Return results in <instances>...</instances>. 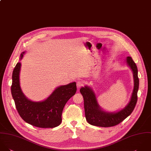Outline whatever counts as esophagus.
Here are the masks:
<instances>
[{
	"instance_id": "esophagus-1",
	"label": "esophagus",
	"mask_w": 151,
	"mask_h": 151,
	"mask_svg": "<svg viewBox=\"0 0 151 151\" xmlns=\"http://www.w3.org/2000/svg\"><path fill=\"white\" fill-rule=\"evenodd\" d=\"M76 85H77V88L79 89V88H81L82 86H83L84 85V83L82 81H78L77 82V84Z\"/></svg>"
}]
</instances>
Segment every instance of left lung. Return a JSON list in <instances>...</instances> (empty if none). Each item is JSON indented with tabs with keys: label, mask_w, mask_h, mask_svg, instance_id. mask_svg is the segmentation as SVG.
I'll use <instances>...</instances> for the list:
<instances>
[{
	"label": "left lung",
	"mask_w": 151,
	"mask_h": 151,
	"mask_svg": "<svg viewBox=\"0 0 151 151\" xmlns=\"http://www.w3.org/2000/svg\"><path fill=\"white\" fill-rule=\"evenodd\" d=\"M127 62L133 72L134 88L131 99L128 105L117 113H107L99 107L94 92L90 88L85 86L80 90L84 99V108L87 121L93 125L110 127L115 126L124 120L133 111L138 100L137 93L139 88V78L137 65L131 57H128Z\"/></svg>",
	"instance_id": "obj_1"
}]
</instances>
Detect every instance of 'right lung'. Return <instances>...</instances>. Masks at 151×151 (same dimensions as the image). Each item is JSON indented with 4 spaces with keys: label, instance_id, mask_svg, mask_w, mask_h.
<instances>
[{
    "label": "right lung",
    "instance_id": "right-lung-1",
    "mask_svg": "<svg viewBox=\"0 0 151 151\" xmlns=\"http://www.w3.org/2000/svg\"><path fill=\"white\" fill-rule=\"evenodd\" d=\"M23 54L20 59L23 58ZM20 68L21 63L18 62L13 71L11 86L12 95L20 116L24 121L36 127L54 128L60 125L64 106L76 91V82L58 87L43 101H31L26 97L20 88Z\"/></svg>",
    "mask_w": 151,
    "mask_h": 151
}]
</instances>
